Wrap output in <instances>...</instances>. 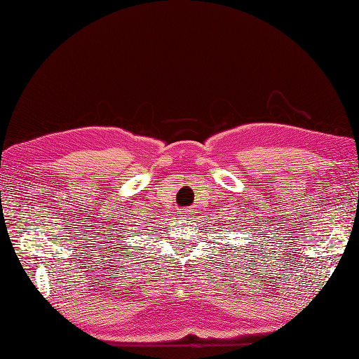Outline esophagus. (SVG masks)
<instances>
[{"label": "esophagus", "instance_id": "obj_1", "mask_svg": "<svg viewBox=\"0 0 359 359\" xmlns=\"http://www.w3.org/2000/svg\"><path fill=\"white\" fill-rule=\"evenodd\" d=\"M180 219H186V220L194 219V211H192L191 208L181 209V211H180Z\"/></svg>", "mask_w": 359, "mask_h": 359}]
</instances>
